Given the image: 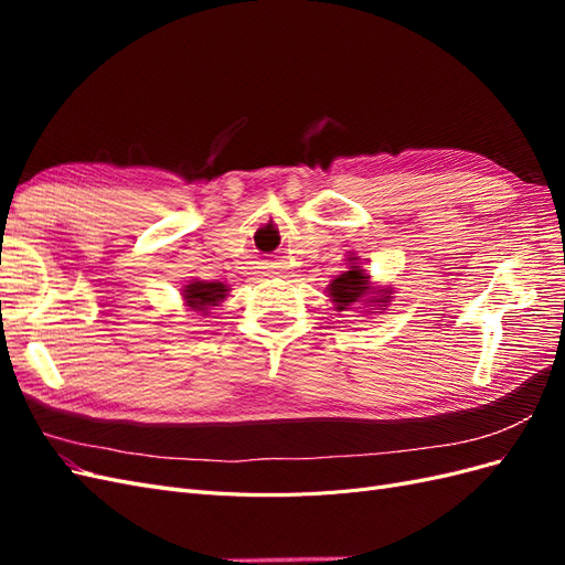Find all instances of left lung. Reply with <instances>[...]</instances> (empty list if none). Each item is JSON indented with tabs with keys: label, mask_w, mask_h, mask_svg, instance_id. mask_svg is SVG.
<instances>
[{
	"label": "left lung",
	"mask_w": 565,
	"mask_h": 565,
	"mask_svg": "<svg viewBox=\"0 0 565 565\" xmlns=\"http://www.w3.org/2000/svg\"><path fill=\"white\" fill-rule=\"evenodd\" d=\"M365 289L367 276L361 270V266H351V270L341 273V276L330 285V295L332 301L337 303V311H347V306H351L358 297H363Z\"/></svg>",
	"instance_id": "left-lung-1"
}]
</instances>
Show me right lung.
<instances>
[{
	"label": "right lung",
	"mask_w": 565,
	"mask_h": 565,
	"mask_svg": "<svg viewBox=\"0 0 565 565\" xmlns=\"http://www.w3.org/2000/svg\"><path fill=\"white\" fill-rule=\"evenodd\" d=\"M226 285L221 282H193L185 287V301L191 309L195 311H207L210 306H216L218 301H224L226 297Z\"/></svg>",
	"instance_id": "right-lung-1"
}]
</instances>
